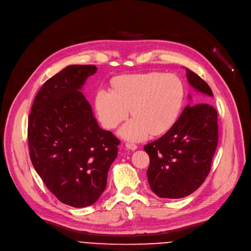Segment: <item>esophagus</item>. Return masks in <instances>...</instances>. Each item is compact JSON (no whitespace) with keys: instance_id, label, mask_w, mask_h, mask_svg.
<instances>
[{"instance_id":"esophagus-1","label":"esophagus","mask_w":251,"mask_h":251,"mask_svg":"<svg viewBox=\"0 0 251 251\" xmlns=\"http://www.w3.org/2000/svg\"><path fill=\"white\" fill-rule=\"evenodd\" d=\"M126 147L128 150H131V151H135V150L138 149V146L135 145V144H131V143H126Z\"/></svg>"}]
</instances>
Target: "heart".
<instances>
[{"instance_id":"heart-1","label":"heart","mask_w":251,"mask_h":251,"mask_svg":"<svg viewBox=\"0 0 251 251\" xmlns=\"http://www.w3.org/2000/svg\"><path fill=\"white\" fill-rule=\"evenodd\" d=\"M185 97L181 79L174 74L150 72L116 77L112 91L99 89L95 109L101 125L114 129L129 113V120L120 130L122 138L143 141L169 130L177 121Z\"/></svg>"}]
</instances>
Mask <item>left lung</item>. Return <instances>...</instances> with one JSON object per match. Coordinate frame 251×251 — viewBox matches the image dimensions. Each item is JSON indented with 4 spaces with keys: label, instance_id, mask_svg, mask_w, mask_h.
I'll list each match as a JSON object with an SVG mask.
<instances>
[{
    "label": "left lung",
    "instance_id": "obj_1",
    "mask_svg": "<svg viewBox=\"0 0 251 251\" xmlns=\"http://www.w3.org/2000/svg\"><path fill=\"white\" fill-rule=\"evenodd\" d=\"M188 84L210 102L213 92L196 73L185 69ZM188 99L191 96L188 94ZM218 145V116L209 103L187 104L173 126L160 139L146 145L150 157L147 171L153 193L163 199H181L204 181Z\"/></svg>",
    "mask_w": 251,
    "mask_h": 251
}]
</instances>
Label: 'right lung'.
<instances>
[{
	"mask_svg": "<svg viewBox=\"0 0 251 251\" xmlns=\"http://www.w3.org/2000/svg\"><path fill=\"white\" fill-rule=\"evenodd\" d=\"M93 65H71L38 91L28 117L34 169L57 200L74 208L93 204L106 187L117 140L102 129L81 92Z\"/></svg>",
	"mask_w": 251,
	"mask_h": 251,
	"instance_id": "obj_1",
	"label": "right lung"
}]
</instances>
